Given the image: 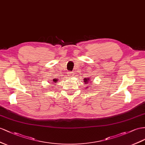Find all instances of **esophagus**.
Listing matches in <instances>:
<instances>
[{
    "label": "esophagus",
    "instance_id": "esophagus-1",
    "mask_svg": "<svg viewBox=\"0 0 145 145\" xmlns=\"http://www.w3.org/2000/svg\"><path fill=\"white\" fill-rule=\"evenodd\" d=\"M69 76H73V73L72 72H69Z\"/></svg>",
    "mask_w": 145,
    "mask_h": 145
}]
</instances>
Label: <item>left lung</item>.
<instances>
[{
    "mask_svg": "<svg viewBox=\"0 0 145 145\" xmlns=\"http://www.w3.org/2000/svg\"><path fill=\"white\" fill-rule=\"evenodd\" d=\"M89 81H90L89 80V78H85L84 80V82L85 83L88 84V83H89Z\"/></svg>",
    "mask_w": 145,
    "mask_h": 145,
    "instance_id": "8db88e82",
    "label": "left lung"
}]
</instances>
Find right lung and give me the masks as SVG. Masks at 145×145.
<instances>
[{
    "mask_svg": "<svg viewBox=\"0 0 145 145\" xmlns=\"http://www.w3.org/2000/svg\"><path fill=\"white\" fill-rule=\"evenodd\" d=\"M53 81H57V80H55V79H54Z\"/></svg>",
    "mask_w": 145,
    "mask_h": 145,
    "instance_id": "1",
    "label": "right lung"
}]
</instances>
